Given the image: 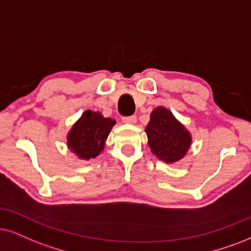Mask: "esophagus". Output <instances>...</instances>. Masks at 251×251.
I'll return each instance as SVG.
<instances>
[{"label":"esophagus","instance_id":"esophagus-1","mask_svg":"<svg viewBox=\"0 0 251 251\" xmlns=\"http://www.w3.org/2000/svg\"><path fill=\"white\" fill-rule=\"evenodd\" d=\"M123 122L125 124H135L136 123V116L123 117Z\"/></svg>","mask_w":251,"mask_h":251}]
</instances>
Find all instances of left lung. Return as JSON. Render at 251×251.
Instances as JSON below:
<instances>
[{"label":"left lung","mask_w":251,"mask_h":251,"mask_svg":"<svg viewBox=\"0 0 251 251\" xmlns=\"http://www.w3.org/2000/svg\"><path fill=\"white\" fill-rule=\"evenodd\" d=\"M145 131L151 153L167 163L179 161L191 145L190 133L163 106L156 107L151 113V120Z\"/></svg>","instance_id":"1"}]
</instances>
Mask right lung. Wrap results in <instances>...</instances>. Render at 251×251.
<instances>
[{
	"label": "right lung",
	"mask_w": 251,
	"mask_h": 251,
	"mask_svg": "<svg viewBox=\"0 0 251 251\" xmlns=\"http://www.w3.org/2000/svg\"><path fill=\"white\" fill-rule=\"evenodd\" d=\"M116 120L104 118L100 112L87 110L68 134V147L80 158L96 157L103 151Z\"/></svg>",
	"instance_id": "add662e5"
}]
</instances>
